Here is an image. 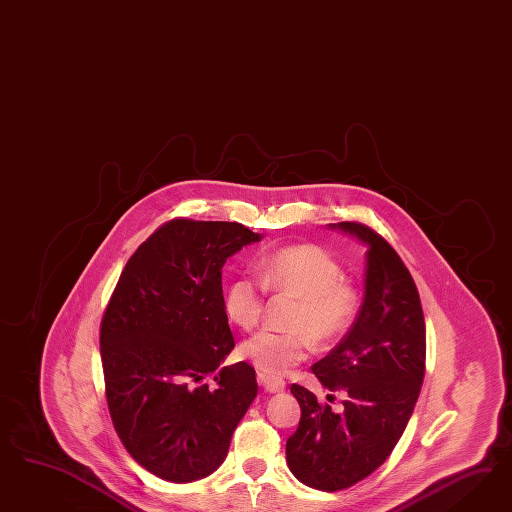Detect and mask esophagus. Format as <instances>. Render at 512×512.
I'll list each match as a JSON object with an SVG mask.
<instances>
[{"label": "esophagus", "instance_id": "34e87169", "mask_svg": "<svg viewBox=\"0 0 512 512\" xmlns=\"http://www.w3.org/2000/svg\"><path fill=\"white\" fill-rule=\"evenodd\" d=\"M257 383L270 394L281 392L285 388V381L279 377H272V375H264V373H257Z\"/></svg>", "mask_w": 512, "mask_h": 512}]
</instances>
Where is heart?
Wrapping results in <instances>:
<instances>
[{
    "label": "heart",
    "mask_w": 512,
    "mask_h": 512,
    "mask_svg": "<svg viewBox=\"0 0 512 512\" xmlns=\"http://www.w3.org/2000/svg\"><path fill=\"white\" fill-rule=\"evenodd\" d=\"M263 281L240 274L223 291V308L229 321L244 330L263 317L264 287L298 298L293 332L261 330L240 345V355L268 375L291 372L308 357L311 341L330 347L349 332L358 313L357 291L345 283L341 264L313 244L276 249L259 261Z\"/></svg>",
    "instance_id": "obj_1"
}]
</instances>
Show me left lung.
I'll return each instance as SVG.
<instances>
[{"instance_id":"obj_1","label":"left lung","mask_w":512,"mask_h":512,"mask_svg":"<svg viewBox=\"0 0 512 512\" xmlns=\"http://www.w3.org/2000/svg\"><path fill=\"white\" fill-rule=\"evenodd\" d=\"M330 229L368 248L357 321L311 368L323 387L343 390L347 400L332 411L293 385L302 417L285 452L298 481L336 492L372 475L400 441L424 381L426 325L417 285L387 240L353 221Z\"/></svg>"}]
</instances>
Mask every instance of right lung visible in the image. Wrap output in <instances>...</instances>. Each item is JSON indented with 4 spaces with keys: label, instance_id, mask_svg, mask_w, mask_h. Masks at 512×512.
<instances>
[{
    "label": "right lung",
    "instance_id": "1",
    "mask_svg": "<svg viewBox=\"0 0 512 512\" xmlns=\"http://www.w3.org/2000/svg\"><path fill=\"white\" fill-rule=\"evenodd\" d=\"M263 234L233 221L172 219L125 264L101 323L110 419L127 452L163 481L193 482L227 458L257 396L238 362L195 382L233 351L221 268Z\"/></svg>",
    "mask_w": 512,
    "mask_h": 512
}]
</instances>
